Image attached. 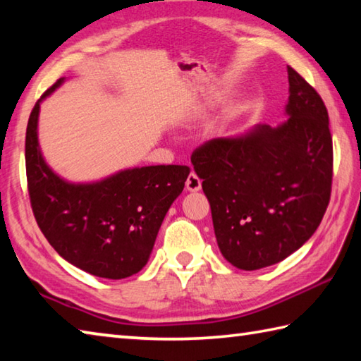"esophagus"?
<instances>
[{
    "instance_id": "34e87169",
    "label": "esophagus",
    "mask_w": 361,
    "mask_h": 361,
    "mask_svg": "<svg viewBox=\"0 0 361 361\" xmlns=\"http://www.w3.org/2000/svg\"><path fill=\"white\" fill-rule=\"evenodd\" d=\"M200 188H202V180L199 178V176L195 175L194 172L189 173L188 180H186V189H188V191L195 192V191H199Z\"/></svg>"
}]
</instances>
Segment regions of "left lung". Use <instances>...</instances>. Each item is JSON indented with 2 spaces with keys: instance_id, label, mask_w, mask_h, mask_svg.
<instances>
[{
  "instance_id": "obj_1",
  "label": "left lung",
  "mask_w": 361,
  "mask_h": 361,
  "mask_svg": "<svg viewBox=\"0 0 361 361\" xmlns=\"http://www.w3.org/2000/svg\"><path fill=\"white\" fill-rule=\"evenodd\" d=\"M287 121L213 139L191 162L212 207L218 246L240 270L289 257L316 232L333 178V142L322 97L287 66Z\"/></svg>"
}]
</instances>
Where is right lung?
Here are the masks:
<instances>
[{"instance_id":"1","label":"right lung","mask_w":361,"mask_h":361,"mask_svg":"<svg viewBox=\"0 0 361 361\" xmlns=\"http://www.w3.org/2000/svg\"><path fill=\"white\" fill-rule=\"evenodd\" d=\"M39 102L26 126L25 162L31 208L44 237L64 260L94 276L123 279L139 273L191 169L135 167L96 183H69L45 164L39 149Z\"/></svg>"}]
</instances>
